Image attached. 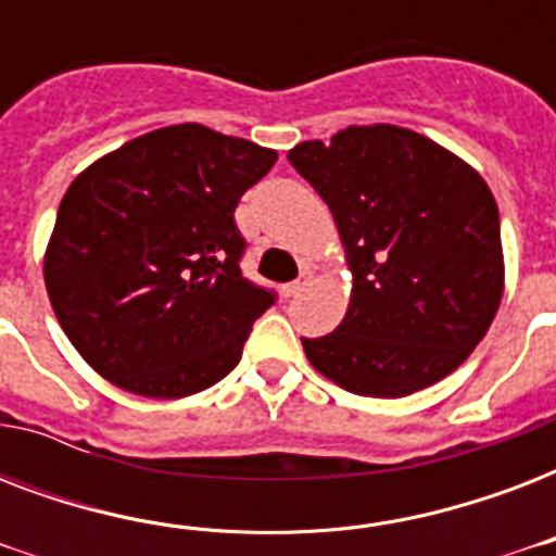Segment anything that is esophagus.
<instances>
[{
	"label": "esophagus",
	"instance_id": "obj_1",
	"mask_svg": "<svg viewBox=\"0 0 556 556\" xmlns=\"http://www.w3.org/2000/svg\"><path fill=\"white\" fill-rule=\"evenodd\" d=\"M308 282H312V270H303V274H300V277H296L294 282H288V286L282 288V291H286V296H296V294H300V291H303L305 286H308Z\"/></svg>",
	"mask_w": 556,
	"mask_h": 556
}]
</instances>
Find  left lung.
<instances>
[{"instance_id": "1", "label": "left lung", "mask_w": 556, "mask_h": 556, "mask_svg": "<svg viewBox=\"0 0 556 556\" xmlns=\"http://www.w3.org/2000/svg\"><path fill=\"white\" fill-rule=\"evenodd\" d=\"M291 167L320 192L355 277L338 329L303 338L312 366L366 397H404L456 369L502 300L500 210L482 176L401 126L305 141Z\"/></svg>"}]
</instances>
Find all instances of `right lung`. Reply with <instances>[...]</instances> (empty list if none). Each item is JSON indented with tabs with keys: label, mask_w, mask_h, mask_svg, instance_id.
Instances as JSON below:
<instances>
[{
	"label": "right lung",
	"mask_w": 556,
	"mask_h": 556,
	"mask_svg": "<svg viewBox=\"0 0 556 556\" xmlns=\"http://www.w3.org/2000/svg\"><path fill=\"white\" fill-rule=\"evenodd\" d=\"M277 152L201 124L155 129L65 190L46 253L54 314L86 364L143 397L213 387L277 303L242 274L236 204Z\"/></svg>",
	"instance_id": "obj_1"
}]
</instances>
